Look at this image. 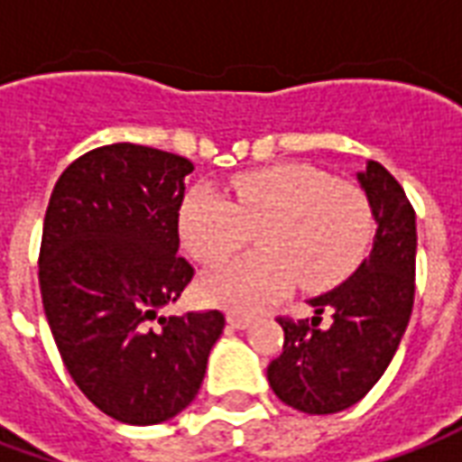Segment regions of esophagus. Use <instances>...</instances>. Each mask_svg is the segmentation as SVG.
<instances>
[{
    "mask_svg": "<svg viewBox=\"0 0 462 462\" xmlns=\"http://www.w3.org/2000/svg\"><path fill=\"white\" fill-rule=\"evenodd\" d=\"M227 324L230 327H235V329H247V327H252V319L250 317H242V314H227Z\"/></svg>",
    "mask_w": 462,
    "mask_h": 462,
    "instance_id": "esophagus-1",
    "label": "esophagus"
}]
</instances>
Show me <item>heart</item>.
I'll return each mask as SVG.
<instances>
[{"label": "heart", "instance_id": "obj_1", "mask_svg": "<svg viewBox=\"0 0 462 462\" xmlns=\"http://www.w3.org/2000/svg\"><path fill=\"white\" fill-rule=\"evenodd\" d=\"M232 192L227 200L210 188H195L178 215L185 250L205 264L230 260L257 227L260 252L202 277L200 294L212 304L260 311L297 282L301 290L327 291L366 257L374 212L351 182L287 162L242 172Z\"/></svg>", "mask_w": 462, "mask_h": 462}]
</instances>
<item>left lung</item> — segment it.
Segmentation results:
<instances>
[{
  "mask_svg": "<svg viewBox=\"0 0 462 462\" xmlns=\"http://www.w3.org/2000/svg\"><path fill=\"white\" fill-rule=\"evenodd\" d=\"M376 220L368 260L327 294L310 300L314 317L280 319L282 354L267 381L282 403L310 416L339 413L374 388L396 354L416 291V212L406 192L376 161L356 172ZM332 317L319 328L320 314Z\"/></svg>",
  "mask_w": 462,
  "mask_h": 462,
  "instance_id": "8db88e82",
  "label": "left lung"
}]
</instances>
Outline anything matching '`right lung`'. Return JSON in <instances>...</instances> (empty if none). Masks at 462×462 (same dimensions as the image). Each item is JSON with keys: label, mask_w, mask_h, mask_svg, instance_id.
I'll return each mask as SVG.
<instances>
[{"label": "right lung", "mask_w": 462, "mask_h": 462, "mask_svg": "<svg viewBox=\"0 0 462 462\" xmlns=\"http://www.w3.org/2000/svg\"><path fill=\"white\" fill-rule=\"evenodd\" d=\"M192 171L175 152L114 143L71 162L46 208L39 287L49 329L84 396L128 426L190 406L225 329L217 310L158 314L195 274L178 257Z\"/></svg>", "instance_id": "add662e5"}]
</instances>
